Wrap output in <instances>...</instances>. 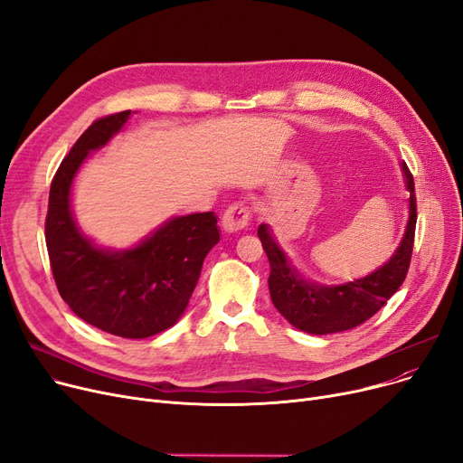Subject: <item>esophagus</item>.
<instances>
[{
  "mask_svg": "<svg viewBox=\"0 0 463 463\" xmlns=\"http://www.w3.org/2000/svg\"><path fill=\"white\" fill-rule=\"evenodd\" d=\"M250 219H251V213L250 210L244 206V204H232L225 213H223V229L227 232H240L244 231L248 225H250Z\"/></svg>",
  "mask_w": 463,
  "mask_h": 463,
  "instance_id": "34e87169",
  "label": "esophagus"
}]
</instances>
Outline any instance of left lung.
<instances>
[{"label":"left lung","instance_id":"8db88e82","mask_svg":"<svg viewBox=\"0 0 463 463\" xmlns=\"http://www.w3.org/2000/svg\"><path fill=\"white\" fill-rule=\"evenodd\" d=\"M400 166L409 191L407 225L392 257L368 276L342 285H319L309 281L290 262L270 227L266 223L259 227L257 234L270 262L269 288L272 302L295 328L317 335L351 330L373 317L402 287L409 270L412 240H415L417 199L415 182L407 165L400 163Z\"/></svg>","mask_w":463,"mask_h":463}]
</instances>
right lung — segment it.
Wrapping results in <instances>:
<instances>
[{"label":"right lung","instance_id":"obj_1","mask_svg":"<svg viewBox=\"0 0 463 463\" xmlns=\"http://www.w3.org/2000/svg\"><path fill=\"white\" fill-rule=\"evenodd\" d=\"M129 116L124 110L93 121L72 146L51 185L44 236L54 281L72 313L103 332L142 339L178 323L219 227L213 212L170 217L128 250L99 248L80 231L71 208L72 182Z\"/></svg>","mask_w":463,"mask_h":463}]
</instances>
